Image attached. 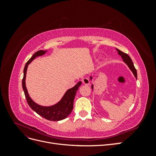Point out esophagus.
<instances>
[{
    "instance_id": "obj_1",
    "label": "esophagus",
    "mask_w": 156,
    "mask_h": 156,
    "mask_svg": "<svg viewBox=\"0 0 156 156\" xmlns=\"http://www.w3.org/2000/svg\"><path fill=\"white\" fill-rule=\"evenodd\" d=\"M82 82L84 84H86V85H88V84H90V81L88 78H83L82 79Z\"/></svg>"
}]
</instances>
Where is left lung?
Returning a JSON list of instances; mask_svg holds the SVG:
<instances>
[{"label": "left lung", "instance_id": "left-lung-1", "mask_svg": "<svg viewBox=\"0 0 156 156\" xmlns=\"http://www.w3.org/2000/svg\"><path fill=\"white\" fill-rule=\"evenodd\" d=\"M116 50L118 51V52H119V55L122 56V59L124 60V62L129 66V69L132 71V72H133V73L134 74L135 78L136 79L137 78V73H136V69H135V68L134 66V64H133V62H132V60L129 57V56L127 55V54L124 53V52H122V51L119 50L118 49H116ZM91 79H92V77H91ZM92 88H93V86H92Z\"/></svg>", "mask_w": 156, "mask_h": 156}]
</instances>
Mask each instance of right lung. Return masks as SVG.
<instances>
[{"label": "right lung", "instance_id": "obj_1", "mask_svg": "<svg viewBox=\"0 0 156 156\" xmlns=\"http://www.w3.org/2000/svg\"><path fill=\"white\" fill-rule=\"evenodd\" d=\"M46 51H38L32 55V57L28 60L26 63L24 68V75L22 80V86L23 89L24 90L25 96L26 98L28 104L30 106L33 111H34L37 114L42 116L44 119L51 120V121H58L66 119L72 111L73 108V100L75 96V94L77 91L79 87L81 86V82L79 81L76 85L73 88L69 89L65 93L64 96L57 104L51 107H42L36 104L33 101L31 98L29 97L28 94L27 90L25 85V78L26 73L28 65H29L31 61L34 60L36 56H41L45 54Z\"/></svg>", "mask_w": 156, "mask_h": 156}]
</instances>
